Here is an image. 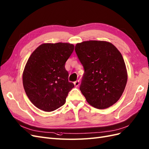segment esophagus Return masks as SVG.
Segmentation results:
<instances>
[{
	"label": "esophagus",
	"instance_id": "34e87169",
	"mask_svg": "<svg viewBox=\"0 0 149 149\" xmlns=\"http://www.w3.org/2000/svg\"><path fill=\"white\" fill-rule=\"evenodd\" d=\"M74 86H75L76 87L78 86L79 85V80H78V81H76L75 82H74Z\"/></svg>",
	"mask_w": 149,
	"mask_h": 149
}]
</instances>
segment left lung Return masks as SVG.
<instances>
[{
	"mask_svg": "<svg viewBox=\"0 0 149 149\" xmlns=\"http://www.w3.org/2000/svg\"><path fill=\"white\" fill-rule=\"evenodd\" d=\"M75 52L84 69L79 89L87 102L100 109L114 104L127 81L120 52L111 43L97 40L77 43Z\"/></svg>",
	"mask_w": 149,
	"mask_h": 149,
	"instance_id": "left-lung-1",
	"label": "left lung"
}]
</instances>
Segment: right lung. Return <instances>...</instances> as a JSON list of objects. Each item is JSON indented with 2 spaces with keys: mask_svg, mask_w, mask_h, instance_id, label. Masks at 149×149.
I'll list each match as a JSON object with an SVG mask.
<instances>
[{
  "mask_svg": "<svg viewBox=\"0 0 149 149\" xmlns=\"http://www.w3.org/2000/svg\"><path fill=\"white\" fill-rule=\"evenodd\" d=\"M74 48L68 43H43L29 57L22 81L26 96L39 109L51 112L65 103L74 86L65 67Z\"/></svg>",
  "mask_w": 149,
  "mask_h": 149,
  "instance_id": "obj_1",
  "label": "right lung"
}]
</instances>
